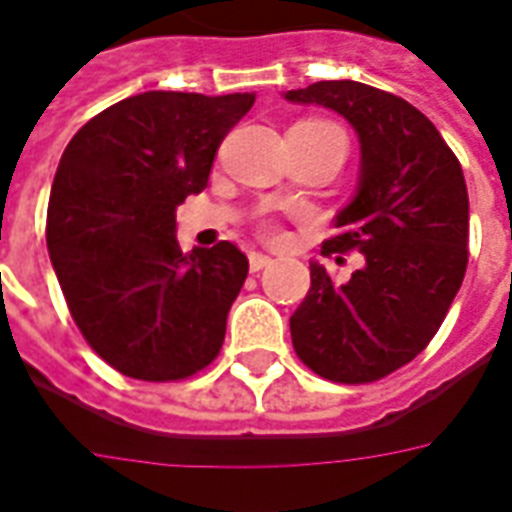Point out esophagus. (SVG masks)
I'll use <instances>...</instances> for the list:
<instances>
[{"mask_svg": "<svg viewBox=\"0 0 512 512\" xmlns=\"http://www.w3.org/2000/svg\"><path fill=\"white\" fill-rule=\"evenodd\" d=\"M271 263H274V260H271L268 255H257V252L249 255V271H252V274H260V271L271 266Z\"/></svg>", "mask_w": 512, "mask_h": 512, "instance_id": "34e87169", "label": "esophagus"}]
</instances>
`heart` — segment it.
Instances as JSON below:
<instances>
[{
    "instance_id": "b5f03b06",
    "label": "heart",
    "mask_w": 512,
    "mask_h": 512,
    "mask_svg": "<svg viewBox=\"0 0 512 512\" xmlns=\"http://www.w3.org/2000/svg\"><path fill=\"white\" fill-rule=\"evenodd\" d=\"M301 124H323V121H301ZM323 127H331V124H323ZM266 236H276V233H274V230H271V227H268Z\"/></svg>"
}]
</instances>
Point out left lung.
Instances as JSON below:
<instances>
[{
	"label": "left lung",
	"instance_id": "obj_1",
	"mask_svg": "<svg viewBox=\"0 0 512 512\" xmlns=\"http://www.w3.org/2000/svg\"><path fill=\"white\" fill-rule=\"evenodd\" d=\"M342 113L361 140L358 192L323 255L361 252L336 285L320 263L290 317L295 355L331 382L363 385L410 363L434 339L467 271L469 198L456 154L423 113L358 81H317L285 94Z\"/></svg>",
	"mask_w": 512,
	"mask_h": 512
}]
</instances>
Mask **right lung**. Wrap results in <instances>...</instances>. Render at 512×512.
<instances>
[{"instance_id":"obj_1","label":"right lung","mask_w":512,"mask_h":512,"mask_svg":"<svg viewBox=\"0 0 512 512\" xmlns=\"http://www.w3.org/2000/svg\"><path fill=\"white\" fill-rule=\"evenodd\" d=\"M255 94L143 92L83 124L56 168L45 241L78 331L143 382L214 361L249 260L230 241L181 252L176 206L198 195Z\"/></svg>"}]
</instances>
